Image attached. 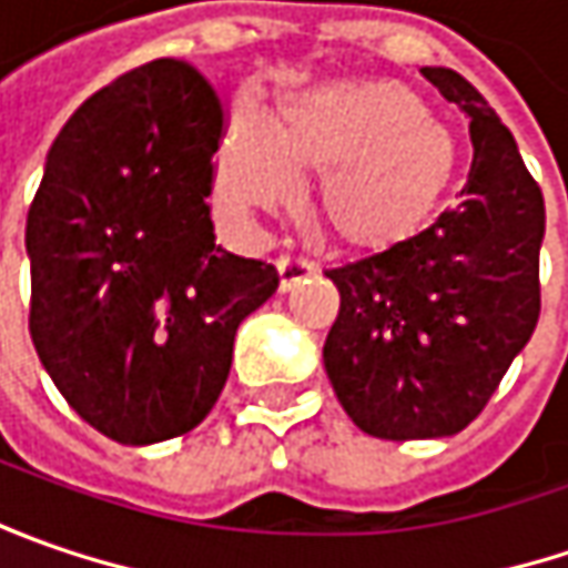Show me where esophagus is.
<instances>
[{"mask_svg":"<svg viewBox=\"0 0 568 568\" xmlns=\"http://www.w3.org/2000/svg\"><path fill=\"white\" fill-rule=\"evenodd\" d=\"M277 274H281V291H294L300 281L316 274V265L303 255H281L277 258Z\"/></svg>","mask_w":568,"mask_h":568,"instance_id":"1","label":"esophagus"}]
</instances>
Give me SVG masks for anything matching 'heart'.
<instances>
[{
	"instance_id": "obj_1",
	"label": "heart",
	"mask_w": 568,
	"mask_h": 568,
	"mask_svg": "<svg viewBox=\"0 0 568 568\" xmlns=\"http://www.w3.org/2000/svg\"><path fill=\"white\" fill-rule=\"evenodd\" d=\"M458 173L452 132L395 81H328L284 91L274 132L240 106L221 151L217 192L233 214L294 202L318 180L322 227L357 250H382L429 221Z\"/></svg>"
}]
</instances>
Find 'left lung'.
Listing matches in <instances>:
<instances>
[{
	"mask_svg": "<svg viewBox=\"0 0 568 568\" xmlns=\"http://www.w3.org/2000/svg\"><path fill=\"white\" fill-rule=\"evenodd\" d=\"M420 72L470 120L462 202L417 236L325 272L341 294L322 351L328 379L363 433L395 443L465 429L540 316V186L468 78Z\"/></svg>",
	"mask_w": 568,
	"mask_h": 568,
	"instance_id": "left-lung-1",
	"label": "left lung"
}]
</instances>
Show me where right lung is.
I'll return each instance as SVG.
<instances>
[{"mask_svg": "<svg viewBox=\"0 0 568 568\" xmlns=\"http://www.w3.org/2000/svg\"><path fill=\"white\" fill-rule=\"evenodd\" d=\"M224 122L192 62H144L62 125L28 211L37 357L81 420L122 446L205 420L240 322L281 281L214 246Z\"/></svg>", "mask_w": 568, "mask_h": 568, "instance_id": "right-lung-1", "label": "right lung"}]
</instances>
